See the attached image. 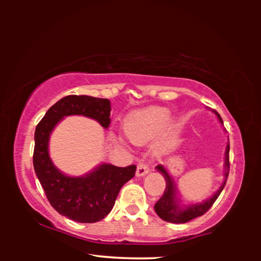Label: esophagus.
Returning <instances> with one entry per match:
<instances>
[{
  "label": "esophagus",
  "mask_w": 261,
  "mask_h": 261,
  "mask_svg": "<svg viewBox=\"0 0 261 261\" xmlns=\"http://www.w3.org/2000/svg\"><path fill=\"white\" fill-rule=\"evenodd\" d=\"M149 171V167L146 165V163H139L137 166V170H136V175L138 177H141V176H145Z\"/></svg>",
  "instance_id": "esophagus-1"
}]
</instances>
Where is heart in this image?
I'll list each match as a JSON object with an SVG mask.
<instances>
[{"mask_svg":"<svg viewBox=\"0 0 261 261\" xmlns=\"http://www.w3.org/2000/svg\"><path fill=\"white\" fill-rule=\"evenodd\" d=\"M170 112L162 107H148L132 112L124 121V132L131 143L145 144L165 129Z\"/></svg>","mask_w":261,"mask_h":261,"instance_id":"obj_1","label":"heart"}]
</instances>
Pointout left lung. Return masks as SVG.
<instances>
[{"label":"left lung","mask_w":261,"mask_h":261,"mask_svg":"<svg viewBox=\"0 0 261 261\" xmlns=\"http://www.w3.org/2000/svg\"><path fill=\"white\" fill-rule=\"evenodd\" d=\"M215 116L218 117L219 122L223 124V121L218 112L213 110ZM224 173H223V182L221 184L218 191H216L213 196L210 197L202 202H197V204H190L184 205L177 196V190H176L174 179L171 178L170 174L168 173L167 168L162 165H158L155 167L156 171H159L166 179V190L163 192V196L158 200V202L154 205V211L159 215V218L167 221V222L171 223H187L189 221L198 218L205 214L207 211L211 208V206L214 204V201L218 199L220 193L226 185L228 174H229V143L227 144L226 152H224Z\"/></svg>","instance_id":"obj_1"}]
</instances>
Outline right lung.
<instances>
[{"label": "right lung", "mask_w": 261, "mask_h": 261, "mask_svg": "<svg viewBox=\"0 0 261 261\" xmlns=\"http://www.w3.org/2000/svg\"><path fill=\"white\" fill-rule=\"evenodd\" d=\"M110 110L108 99L68 95L51 106L35 127L33 153L35 175L54 210L81 223L98 222L110 213L121 188L135 176L136 166L122 168L100 163L85 175H65L50 159V136L64 117L72 115L92 118L103 129H108Z\"/></svg>", "instance_id": "right-lung-1"}]
</instances>
